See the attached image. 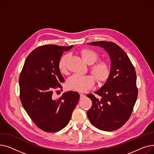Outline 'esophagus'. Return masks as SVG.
<instances>
[{"label": "esophagus", "instance_id": "1", "mask_svg": "<svg viewBox=\"0 0 154 154\" xmlns=\"http://www.w3.org/2000/svg\"><path fill=\"white\" fill-rule=\"evenodd\" d=\"M79 94H80V99H82V98H84V97H85V95H84L83 93H82V92H80Z\"/></svg>", "mask_w": 154, "mask_h": 154}]
</instances>
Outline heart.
I'll return each mask as SVG.
<instances>
[{"instance_id":"obj_1","label":"heart","mask_w":154,"mask_h":154,"mask_svg":"<svg viewBox=\"0 0 154 154\" xmlns=\"http://www.w3.org/2000/svg\"><path fill=\"white\" fill-rule=\"evenodd\" d=\"M80 55L85 62L92 64L90 70L98 83L102 84L107 81L110 75V68L108 63L103 60H99L94 63L98 59L97 53L90 48H84L80 51ZM68 57V54L62 55L58 63L59 69L63 74L66 73L67 70ZM95 78L91 75L74 74L67 80V87L69 89L78 92H85L92 88L95 85Z\"/></svg>"}]
</instances>
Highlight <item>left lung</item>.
<instances>
[{
	"instance_id": "obj_1",
	"label": "left lung",
	"mask_w": 154,
	"mask_h": 154,
	"mask_svg": "<svg viewBox=\"0 0 154 154\" xmlns=\"http://www.w3.org/2000/svg\"><path fill=\"white\" fill-rule=\"evenodd\" d=\"M88 45L103 48L110 58V73L106 82L87 96L92 102L87 111L92 124L100 130L113 131L124 125L130 118L136 102L138 88L134 67L122 48L112 42L99 41Z\"/></svg>"
}]
</instances>
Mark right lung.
Returning <instances> with one entry per match:
<instances>
[{
	"label": "right lung",
	"mask_w": 154,
	"mask_h": 154,
	"mask_svg": "<svg viewBox=\"0 0 154 154\" xmlns=\"http://www.w3.org/2000/svg\"><path fill=\"white\" fill-rule=\"evenodd\" d=\"M73 45L40 46L32 51L24 62L19 77L20 99L32 120L42 131L58 132L71 119L80 95L74 91L63 93L55 99L53 94L62 88L64 79L58 67L64 51Z\"/></svg>",
	"instance_id": "obj_1"
}]
</instances>
